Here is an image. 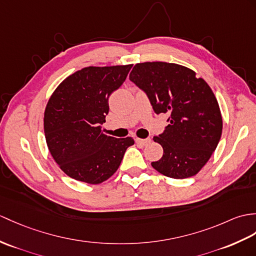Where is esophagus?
Segmentation results:
<instances>
[{"label":"esophagus","instance_id":"obj_1","mask_svg":"<svg viewBox=\"0 0 256 256\" xmlns=\"http://www.w3.org/2000/svg\"><path fill=\"white\" fill-rule=\"evenodd\" d=\"M135 142H138V144H140V145H147V144H150V142H152V140L150 138H136Z\"/></svg>","mask_w":256,"mask_h":256}]
</instances>
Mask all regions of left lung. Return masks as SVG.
I'll use <instances>...</instances> for the list:
<instances>
[{"mask_svg":"<svg viewBox=\"0 0 256 256\" xmlns=\"http://www.w3.org/2000/svg\"><path fill=\"white\" fill-rule=\"evenodd\" d=\"M130 80L146 92L157 114H168L164 132L154 136L164 155L154 169L172 179L193 176L208 162L222 138V118L208 84L176 63L134 65Z\"/></svg>","mask_w":256,"mask_h":256,"instance_id":"8db88e82","label":"left lung"}]
</instances>
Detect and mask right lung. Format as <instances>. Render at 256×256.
I'll list each match as a JSON object with an SVG mask.
<instances>
[{"instance_id":"obj_1","label":"right lung","mask_w":256,"mask_h":256,"mask_svg":"<svg viewBox=\"0 0 256 256\" xmlns=\"http://www.w3.org/2000/svg\"><path fill=\"white\" fill-rule=\"evenodd\" d=\"M132 64L88 66L68 76L48 101L44 128L48 148L65 174L99 184L120 167L133 138L102 132L110 94L126 80Z\"/></svg>"}]
</instances>
